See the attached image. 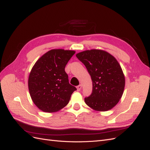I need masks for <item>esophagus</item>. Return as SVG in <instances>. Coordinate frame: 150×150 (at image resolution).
I'll list each match as a JSON object with an SVG mask.
<instances>
[{
	"mask_svg": "<svg viewBox=\"0 0 150 150\" xmlns=\"http://www.w3.org/2000/svg\"><path fill=\"white\" fill-rule=\"evenodd\" d=\"M76 88H77V90H78V91H79L81 89V88H82V85H81V84H79V86H77Z\"/></svg>",
	"mask_w": 150,
	"mask_h": 150,
	"instance_id": "1",
	"label": "esophagus"
}]
</instances>
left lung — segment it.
<instances>
[{
	"instance_id": "left-lung-1",
	"label": "left lung",
	"mask_w": 150,
	"mask_h": 150,
	"mask_svg": "<svg viewBox=\"0 0 150 150\" xmlns=\"http://www.w3.org/2000/svg\"><path fill=\"white\" fill-rule=\"evenodd\" d=\"M76 57L87 68L93 83V92L84 101L96 111L111 110L124 92L125 77L116 59L101 49L86 50Z\"/></svg>"
}]
</instances>
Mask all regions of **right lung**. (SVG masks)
Returning <instances> with one entry per match:
<instances>
[{
  "instance_id": "add662e5",
  "label": "right lung",
  "mask_w": 150,
  "mask_h": 150,
  "mask_svg": "<svg viewBox=\"0 0 150 150\" xmlns=\"http://www.w3.org/2000/svg\"><path fill=\"white\" fill-rule=\"evenodd\" d=\"M76 51L54 49L35 62L30 72L28 88L32 100L40 110L54 112L69 103L76 88L69 83L65 67Z\"/></svg>"
}]
</instances>
